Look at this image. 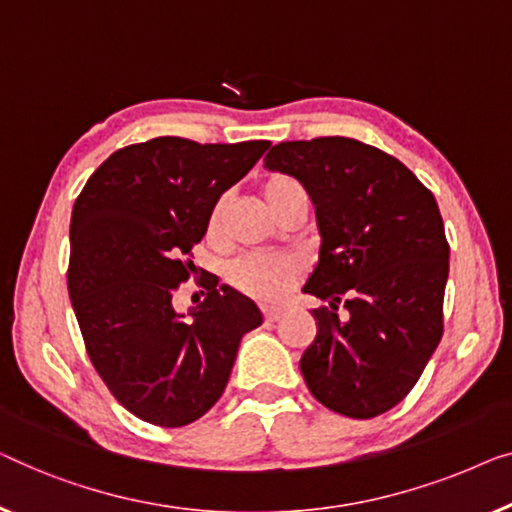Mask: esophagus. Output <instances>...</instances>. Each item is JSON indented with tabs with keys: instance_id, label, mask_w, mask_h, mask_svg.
Here are the masks:
<instances>
[{
	"instance_id": "34e87169",
	"label": "esophagus",
	"mask_w": 512,
	"mask_h": 512,
	"mask_svg": "<svg viewBox=\"0 0 512 512\" xmlns=\"http://www.w3.org/2000/svg\"><path fill=\"white\" fill-rule=\"evenodd\" d=\"M283 308H276V306H271V308H264V318H266V322H278L280 318H283Z\"/></svg>"
}]
</instances>
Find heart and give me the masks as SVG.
<instances>
[{
    "instance_id": "1",
    "label": "heart",
    "mask_w": 512,
    "mask_h": 512,
    "mask_svg": "<svg viewBox=\"0 0 512 512\" xmlns=\"http://www.w3.org/2000/svg\"><path fill=\"white\" fill-rule=\"evenodd\" d=\"M292 192H304L297 181L287 176H273L264 183V201L271 211H276V206L283 201L287 194ZM222 215V201L213 206L211 215H208V229L215 232ZM229 283L236 290L248 294L257 301H278L283 299L294 280L299 276V262L292 257H280V255H253L243 257L239 262L229 266Z\"/></svg>"
}]
</instances>
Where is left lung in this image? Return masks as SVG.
Instances as JSON below:
<instances>
[{"instance_id": "obj_1", "label": "left lung", "mask_w": 512, "mask_h": 512, "mask_svg": "<svg viewBox=\"0 0 512 512\" xmlns=\"http://www.w3.org/2000/svg\"><path fill=\"white\" fill-rule=\"evenodd\" d=\"M264 167L304 185L320 232L304 292L329 308L313 311L318 334L301 376L334 413H385L413 390L443 334L450 246L434 194L397 157L345 136L278 143Z\"/></svg>"}]
</instances>
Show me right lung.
I'll return each instance as SVG.
<instances>
[{
	"instance_id": "right-lung-1",
	"label": "right lung",
	"mask_w": 512,
	"mask_h": 512,
	"mask_svg": "<svg viewBox=\"0 0 512 512\" xmlns=\"http://www.w3.org/2000/svg\"><path fill=\"white\" fill-rule=\"evenodd\" d=\"M269 141L194 143L157 136L120 148L88 178L71 213L69 297L85 350L139 420L185 427L225 392L243 334L262 325L253 299L208 280L206 299L174 308L220 194Z\"/></svg>"
}]
</instances>
